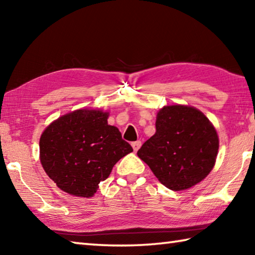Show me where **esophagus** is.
<instances>
[{"instance_id": "esophagus-1", "label": "esophagus", "mask_w": 255, "mask_h": 255, "mask_svg": "<svg viewBox=\"0 0 255 255\" xmlns=\"http://www.w3.org/2000/svg\"><path fill=\"white\" fill-rule=\"evenodd\" d=\"M131 146H132L133 152H137V150L139 149V147L141 146V141H140V140H136V141H133V143H131Z\"/></svg>"}]
</instances>
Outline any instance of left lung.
<instances>
[{
    "label": "left lung",
    "instance_id": "1",
    "mask_svg": "<svg viewBox=\"0 0 255 255\" xmlns=\"http://www.w3.org/2000/svg\"><path fill=\"white\" fill-rule=\"evenodd\" d=\"M156 132L137 152L159 182L173 191L193 187L210 173L219 139L213 124L196 108L165 106L156 117Z\"/></svg>",
    "mask_w": 255,
    "mask_h": 255
}]
</instances>
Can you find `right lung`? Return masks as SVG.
<instances>
[{"label": "right lung", "mask_w": 255, "mask_h": 255, "mask_svg": "<svg viewBox=\"0 0 255 255\" xmlns=\"http://www.w3.org/2000/svg\"><path fill=\"white\" fill-rule=\"evenodd\" d=\"M109 112L80 109L59 117L41 133L40 162L47 175L68 195L90 198L112 167L132 147L108 125Z\"/></svg>", "instance_id": "add662e5"}]
</instances>
